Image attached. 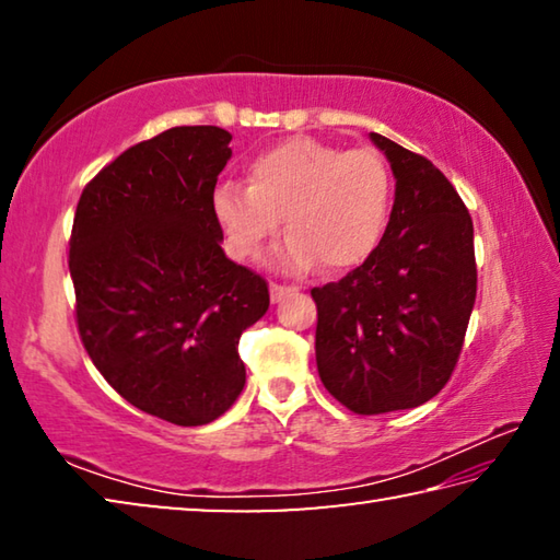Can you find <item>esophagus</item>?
Returning a JSON list of instances; mask_svg holds the SVG:
<instances>
[{
    "mask_svg": "<svg viewBox=\"0 0 560 560\" xmlns=\"http://www.w3.org/2000/svg\"><path fill=\"white\" fill-rule=\"evenodd\" d=\"M291 291H296L293 287H281V283H271L269 287V296H271V303H279L283 296H287V293H291Z\"/></svg>",
    "mask_w": 560,
    "mask_h": 560,
    "instance_id": "esophagus-1",
    "label": "esophagus"
}]
</instances>
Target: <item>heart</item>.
I'll list each match as a JSON object with an SVG mask.
<instances>
[{
	"instance_id": "b5f03b06",
	"label": "heart",
	"mask_w": 560,
	"mask_h": 560,
	"mask_svg": "<svg viewBox=\"0 0 560 560\" xmlns=\"http://www.w3.org/2000/svg\"><path fill=\"white\" fill-rule=\"evenodd\" d=\"M249 187L224 183L212 210L240 259H259L279 234H291L277 252L289 271L324 264L328 271L355 269L371 259L390 224L393 175L371 148L343 150L296 136L249 160Z\"/></svg>"
}]
</instances>
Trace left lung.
I'll list each match as a JSON object with an SVG mask.
<instances>
[{"label": "left lung", "instance_id": "1", "mask_svg": "<svg viewBox=\"0 0 560 560\" xmlns=\"http://www.w3.org/2000/svg\"><path fill=\"white\" fill-rule=\"evenodd\" d=\"M395 175L390 224L371 259L311 289L326 390L358 415L410 410L447 385L477 299L474 226L428 158L371 132Z\"/></svg>", "mask_w": 560, "mask_h": 560}]
</instances>
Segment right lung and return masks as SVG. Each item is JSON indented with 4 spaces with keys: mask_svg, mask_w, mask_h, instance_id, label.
Returning <instances> with one entry per match:
<instances>
[{
    "mask_svg": "<svg viewBox=\"0 0 560 560\" xmlns=\"http://www.w3.org/2000/svg\"><path fill=\"white\" fill-rule=\"evenodd\" d=\"M217 126L128 148L83 187L69 242L75 324L93 365L130 405L179 428L240 397V338L267 314L259 273L224 257L212 210L232 158Z\"/></svg>",
    "mask_w": 560,
    "mask_h": 560,
    "instance_id": "add662e5",
    "label": "right lung"
}]
</instances>
